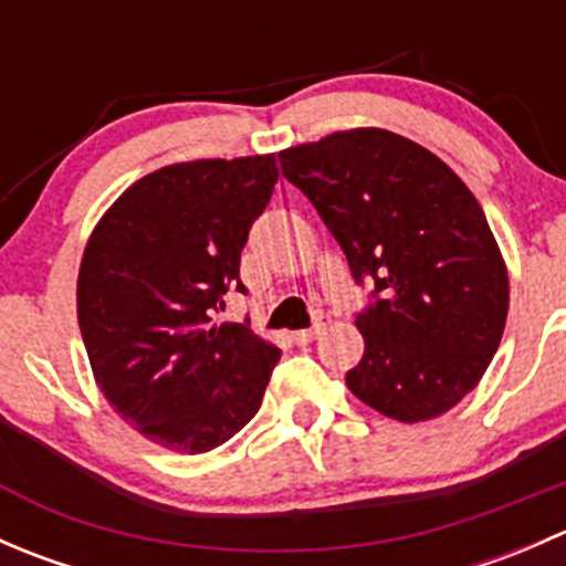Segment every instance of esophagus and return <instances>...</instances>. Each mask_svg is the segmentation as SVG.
Wrapping results in <instances>:
<instances>
[{
  "label": "esophagus",
  "instance_id": "34e87169",
  "mask_svg": "<svg viewBox=\"0 0 566 566\" xmlns=\"http://www.w3.org/2000/svg\"><path fill=\"white\" fill-rule=\"evenodd\" d=\"M325 328V323H315V328H306V331H295L293 334V342L298 347H304V345H310L312 339H315V336L319 334V331Z\"/></svg>",
  "mask_w": 566,
  "mask_h": 566
}]
</instances>
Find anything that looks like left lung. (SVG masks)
<instances>
[{
    "label": "left lung",
    "mask_w": 566,
    "mask_h": 566,
    "mask_svg": "<svg viewBox=\"0 0 566 566\" xmlns=\"http://www.w3.org/2000/svg\"><path fill=\"white\" fill-rule=\"evenodd\" d=\"M347 256L369 304L347 389L384 416L436 419L499 350L510 279L484 210L447 164L384 128L339 130L279 153Z\"/></svg>",
    "instance_id": "left-lung-1"
}]
</instances>
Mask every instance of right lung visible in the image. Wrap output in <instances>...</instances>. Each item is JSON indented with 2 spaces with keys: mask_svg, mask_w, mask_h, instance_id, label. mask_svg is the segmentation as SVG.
Listing matches in <instances>:
<instances>
[{
  "mask_svg": "<svg viewBox=\"0 0 566 566\" xmlns=\"http://www.w3.org/2000/svg\"><path fill=\"white\" fill-rule=\"evenodd\" d=\"M276 180V156L172 164L90 235L76 306L95 384L158 447L210 452L260 410L282 350L213 315L227 290L247 295L241 251Z\"/></svg>",
  "mask_w": 566,
  "mask_h": 566,
  "instance_id": "obj_1",
  "label": "right lung"
}]
</instances>
